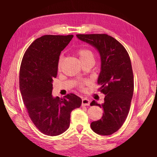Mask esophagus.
Instances as JSON below:
<instances>
[{
  "instance_id": "obj_1",
  "label": "esophagus",
  "mask_w": 157,
  "mask_h": 157,
  "mask_svg": "<svg viewBox=\"0 0 157 157\" xmlns=\"http://www.w3.org/2000/svg\"><path fill=\"white\" fill-rule=\"evenodd\" d=\"M90 102H91V101H90L89 99H87V98H82V106H89L90 105Z\"/></svg>"
}]
</instances>
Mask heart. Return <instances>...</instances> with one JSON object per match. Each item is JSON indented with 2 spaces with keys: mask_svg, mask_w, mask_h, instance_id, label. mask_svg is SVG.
<instances>
[{
  "mask_svg": "<svg viewBox=\"0 0 157 157\" xmlns=\"http://www.w3.org/2000/svg\"><path fill=\"white\" fill-rule=\"evenodd\" d=\"M78 55L79 58V60L80 62H84V61H86L89 59H94V56L93 52L91 51V50L86 48H80L78 50ZM62 58L61 57L59 61V63H58V66L59 68H60L61 63H62Z\"/></svg>",
  "mask_w": 157,
  "mask_h": 157,
  "instance_id": "heart-1",
  "label": "heart"
}]
</instances>
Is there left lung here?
Segmentation results:
<instances>
[{
	"mask_svg": "<svg viewBox=\"0 0 157 157\" xmlns=\"http://www.w3.org/2000/svg\"><path fill=\"white\" fill-rule=\"evenodd\" d=\"M77 37L94 47L101 60L98 83L105 95L102 104L95 100L91 106L102 108V118L92 122L93 131L100 135H111L121 128L129 111L134 93V75L131 60L120 42L105 34H77Z\"/></svg>",
	"mask_w": 157,
	"mask_h": 157,
	"instance_id": "8db88e82",
	"label": "left lung"
}]
</instances>
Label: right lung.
Masks as SVG:
<instances>
[{
  "label": "right lung",
  "instance_id": "1",
  "mask_svg": "<svg viewBox=\"0 0 157 157\" xmlns=\"http://www.w3.org/2000/svg\"><path fill=\"white\" fill-rule=\"evenodd\" d=\"M73 35H44L33 42L25 52L19 73V88L29 116L43 134L58 136L70 126L71 113L82 99L73 94L64 98L52 95L61 52Z\"/></svg>",
  "mask_w": 157,
  "mask_h": 157
}]
</instances>
